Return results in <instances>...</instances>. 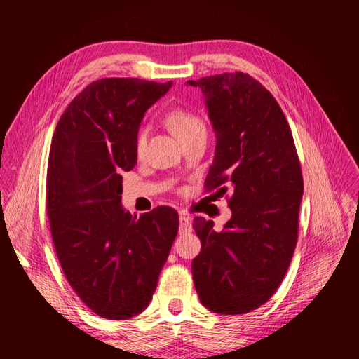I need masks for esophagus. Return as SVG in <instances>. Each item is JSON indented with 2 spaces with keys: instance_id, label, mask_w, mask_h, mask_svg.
<instances>
[{
  "instance_id": "esophagus-1",
  "label": "esophagus",
  "mask_w": 359,
  "mask_h": 359,
  "mask_svg": "<svg viewBox=\"0 0 359 359\" xmlns=\"http://www.w3.org/2000/svg\"><path fill=\"white\" fill-rule=\"evenodd\" d=\"M179 220H180V233H191L193 231L191 217L185 215V212H180Z\"/></svg>"
}]
</instances>
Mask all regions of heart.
Returning a JSON list of instances; mask_svg holds the SVG:
<instances>
[{"label": "heart", "mask_w": 359, "mask_h": 359, "mask_svg": "<svg viewBox=\"0 0 359 359\" xmlns=\"http://www.w3.org/2000/svg\"><path fill=\"white\" fill-rule=\"evenodd\" d=\"M168 125H170L171 131L177 135L180 140H184L189 134H193L196 131H199V129L205 128L202 118L193 111H188V109L172 111L170 116H168ZM147 137H148V131L144 128H142L135 139V152L139 156L144 151V147H147Z\"/></svg>", "instance_id": "b5f03b06"}]
</instances>
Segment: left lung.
I'll return each mask as SVG.
<instances>
[{
  "instance_id": "left-lung-1",
  "label": "left lung",
  "mask_w": 359,
  "mask_h": 359,
  "mask_svg": "<svg viewBox=\"0 0 359 359\" xmlns=\"http://www.w3.org/2000/svg\"><path fill=\"white\" fill-rule=\"evenodd\" d=\"M205 97L216 133L207 191L233 194L222 231L194 217L202 242L191 264L199 299L220 315H243L276 292L292 262L304 193L292 129L256 79L226 72L187 81Z\"/></svg>"
}]
</instances>
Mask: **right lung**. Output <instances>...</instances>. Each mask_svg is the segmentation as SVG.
<instances>
[{"mask_svg": "<svg viewBox=\"0 0 359 359\" xmlns=\"http://www.w3.org/2000/svg\"><path fill=\"white\" fill-rule=\"evenodd\" d=\"M172 81L100 79L74 98L52 137L46 208L53 247L74 292L106 319L148 307L179 231L157 207L139 217L121 207V172L137 163L144 112Z\"/></svg>", "mask_w": 359, "mask_h": 359, "instance_id": "add662e5", "label": "right lung"}]
</instances>
